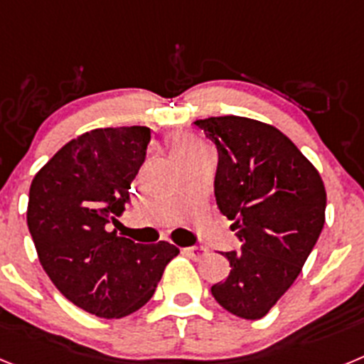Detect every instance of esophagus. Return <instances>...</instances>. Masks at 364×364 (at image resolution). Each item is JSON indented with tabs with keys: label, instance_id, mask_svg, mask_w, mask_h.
<instances>
[{
	"label": "esophagus",
	"instance_id": "34e87169",
	"mask_svg": "<svg viewBox=\"0 0 364 364\" xmlns=\"http://www.w3.org/2000/svg\"><path fill=\"white\" fill-rule=\"evenodd\" d=\"M184 253L188 257H191L193 260H200V259H204L205 255H208V250H205V247H202V246H191V247H186Z\"/></svg>",
	"mask_w": 364,
	"mask_h": 364
}]
</instances>
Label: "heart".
Masks as SVG:
<instances>
[{
  "label": "heart",
  "instance_id": "heart-1",
  "mask_svg": "<svg viewBox=\"0 0 364 364\" xmlns=\"http://www.w3.org/2000/svg\"><path fill=\"white\" fill-rule=\"evenodd\" d=\"M180 149H182V151H186V149H195V146H193V144H182V146H180Z\"/></svg>",
  "mask_w": 364,
  "mask_h": 364
}]
</instances>
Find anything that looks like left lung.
<instances>
[{
    "mask_svg": "<svg viewBox=\"0 0 364 364\" xmlns=\"http://www.w3.org/2000/svg\"><path fill=\"white\" fill-rule=\"evenodd\" d=\"M195 125L217 146L215 198L242 242L240 252L222 253L231 272L211 294L230 314L260 319L294 284L323 231V178L273 125L233 114Z\"/></svg>",
    "mask_w": 364,
    "mask_h": 364,
    "instance_id": "left-lung-1",
    "label": "left lung"
}]
</instances>
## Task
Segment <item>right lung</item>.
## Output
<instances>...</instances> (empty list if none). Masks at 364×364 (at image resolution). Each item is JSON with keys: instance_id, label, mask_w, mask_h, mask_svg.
I'll return each mask as SVG.
<instances>
[{"instance_id": "add662e5", "label": "right lung", "mask_w": 364, "mask_h": 364, "mask_svg": "<svg viewBox=\"0 0 364 364\" xmlns=\"http://www.w3.org/2000/svg\"><path fill=\"white\" fill-rule=\"evenodd\" d=\"M149 127H105L70 140L36 173L27 224L38 259L60 294L82 310L120 319L153 297L178 247L136 244L109 231L129 202Z\"/></svg>"}]
</instances>
